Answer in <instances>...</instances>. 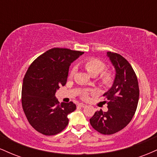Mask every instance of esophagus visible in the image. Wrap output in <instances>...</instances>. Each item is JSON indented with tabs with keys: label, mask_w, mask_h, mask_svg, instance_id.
Listing matches in <instances>:
<instances>
[{
	"label": "esophagus",
	"mask_w": 157,
	"mask_h": 157,
	"mask_svg": "<svg viewBox=\"0 0 157 157\" xmlns=\"http://www.w3.org/2000/svg\"><path fill=\"white\" fill-rule=\"evenodd\" d=\"M78 106H80V107H81V108H85L86 106V104H83V103H79Z\"/></svg>",
	"instance_id": "1"
}]
</instances>
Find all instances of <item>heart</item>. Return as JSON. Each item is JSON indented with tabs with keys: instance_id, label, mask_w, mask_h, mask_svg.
<instances>
[{
	"instance_id": "b5f03b06",
	"label": "heart",
	"mask_w": 157,
	"mask_h": 157,
	"mask_svg": "<svg viewBox=\"0 0 157 157\" xmlns=\"http://www.w3.org/2000/svg\"><path fill=\"white\" fill-rule=\"evenodd\" d=\"M82 64L86 69V71L91 76L94 77L100 74V81L102 84L105 85V86H110L113 83V80H114L113 74L112 71H109V70H104L105 68V65L102 60L97 58H94V57H89V58L86 59L82 61ZM75 72V68H72L70 71L69 76L72 77ZM89 94V91H84L82 93V97L84 99L87 98Z\"/></svg>"
}]
</instances>
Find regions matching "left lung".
<instances>
[{"mask_svg":"<svg viewBox=\"0 0 157 157\" xmlns=\"http://www.w3.org/2000/svg\"><path fill=\"white\" fill-rule=\"evenodd\" d=\"M107 55L116 70L112 87L103 94L109 110L96 111L90 119V124L100 134L110 135L121 131L132 120L140 89L137 77L128 60L117 53L109 52Z\"/></svg>","mask_w":157,"mask_h":157,"instance_id":"left-lung-1","label":"left lung"}]
</instances>
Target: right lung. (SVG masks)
<instances>
[{
	"label": "right lung",
	"instance_id": "add662e5",
	"mask_svg": "<svg viewBox=\"0 0 157 157\" xmlns=\"http://www.w3.org/2000/svg\"><path fill=\"white\" fill-rule=\"evenodd\" d=\"M84 52L53 48L32 62L23 81L21 102L29 122L46 136L59 134L68 124L73 102L60 104L55 93L66 85L70 65Z\"/></svg>",
	"mask_w": 157,
	"mask_h": 157
}]
</instances>
